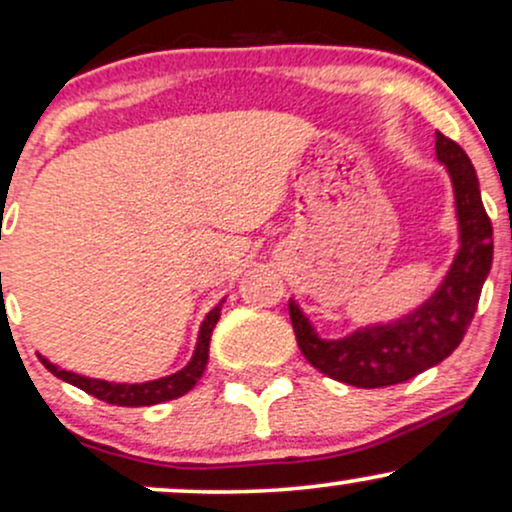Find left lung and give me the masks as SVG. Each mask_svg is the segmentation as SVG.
I'll return each mask as SVG.
<instances>
[{
	"label": "left lung",
	"instance_id": "1",
	"mask_svg": "<svg viewBox=\"0 0 512 512\" xmlns=\"http://www.w3.org/2000/svg\"><path fill=\"white\" fill-rule=\"evenodd\" d=\"M437 159L451 175L460 246L449 273L425 304L391 323L361 327L342 339H323L299 304L289 299L301 353L332 380L361 389L406 382L449 358L468 332L491 270L494 230L468 154L437 132Z\"/></svg>",
	"mask_w": 512,
	"mask_h": 512
}]
</instances>
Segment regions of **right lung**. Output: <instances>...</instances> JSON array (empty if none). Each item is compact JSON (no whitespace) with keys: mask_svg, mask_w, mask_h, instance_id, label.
<instances>
[{"mask_svg":"<svg viewBox=\"0 0 512 512\" xmlns=\"http://www.w3.org/2000/svg\"><path fill=\"white\" fill-rule=\"evenodd\" d=\"M220 306H223V301H220L213 311H208L204 323H201L197 346H194V353H192V361H189L182 370L173 372V375H168V377H159V380L137 382V384L94 380V377L75 375V372H71V370H63V368H59V365L49 363L47 358L40 356V353H37V358H40L44 368L52 372V375L59 377V380L73 384V387L87 391V394L97 396L99 401L113 403V406H128V408L156 406V403L173 401V399H178V396L187 394V391L201 380V375H204L206 363H208V344H211V332L220 318Z\"/></svg>","mask_w":512,"mask_h":512,"instance_id":"obj_1","label":"right lung"}]
</instances>
